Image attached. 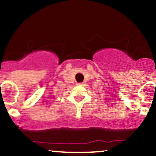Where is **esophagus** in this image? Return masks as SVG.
<instances>
[{"mask_svg": "<svg viewBox=\"0 0 156 156\" xmlns=\"http://www.w3.org/2000/svg\"><path fill=\"white\" fill-rule=\"evenodd\" d=\"M82 84H83V83H78V85H82Z\"/></svg>", "mask_w": 156, "mask_h": 156, "instance_id": "1", "label": "esophagus"}]
</instances>
